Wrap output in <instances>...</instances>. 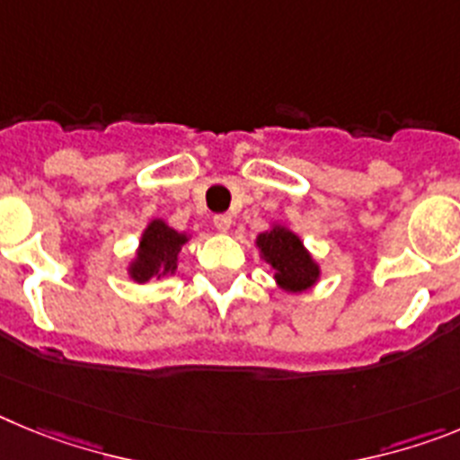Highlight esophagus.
<instances>
[{
	"instance_id": "1",
	"label": "esophagus",
	"mask_w": 460,
	"mask_h": 460,
	"mask_svg": "<svg viewBox=\"0 0 460 460\" xmlns=\"http://www.w3.org/2000/svg\"><path fill=\"white\" fill-rule=\"evenodd\" d=\"M214 226H217L218 233H227L230 226H233V217H230V214H217V217H214Z\"/></svg>"
}]
</instances>
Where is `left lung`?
I'll use <instances>...</instances> for the list:
<instances>
[{
  "mask_svg": "<svg viewBox=\"0 0 460 460\" xmlns=\"http://www.w3.org/2000/svg\"><path fill=\"white\" fill-rule=\"evenodd\" d=\"M255 246L267 265L274 270L279 288L286 292H304L313 288L320 279V265L304 249L302 239L286 226H274L267 233H260Z\"/></svg>",
  "mask_w": 460,
  "mask_h": 460,
  "instance_id": "8db88e82",
  "label": "left lung"
}]
</instances>
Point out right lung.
<instances>
[{"label": "right lung", "mask_w": 460, "mask_h": 460, "mask_svg": "<svg viewBox=\"0 0 460 460\" xmlns=\"http://www.w3.org/2000/svg\"><path fill=\"white\" fill-rule=\"evenodd\" d=\"M186 242L189 234L177 233L164 218H154L142 233L136 260L128 265V276L136 283H147L152 279L174 274L177 258Z\"/></svg>", "instance_id": "right-lung-1"}]
</instances>
